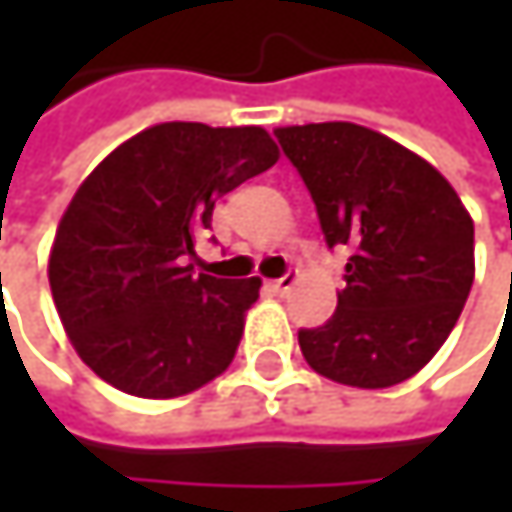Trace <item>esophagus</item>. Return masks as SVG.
Instances as JSON below:
<instances>
[{
  "label": "esophagus",
  "mask_w": 512,
  "mask_h": 512,
  "mask_svg": "<svg viewBox=\"0 0 512 512\" xmlns=\"http://www.w3.org/2000/svg\"><path fill=\"white\" fill-rule=\"evenodd\" d=\"M299 281V275L296 272H287V275H281V278H275V281H269V290L272 293H278V296H284V293H290L293 290V284Z\"/></svg>",
  "instance_id": "34e87169"
}]
</instances>
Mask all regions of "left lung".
Here are the masks:
<instances>
[{
	"label": "left lung",
	"mask_w": 512,
	"mask_h": 512,
	"mask_svg": "<svg viewBox=\"0 0 512 512\" xmlns=\"http://www.w3.org/2000/svg\"><path fill=\"white\" fill-rule=\"evenodd\" d=\"M305 180L326 246H347L332 320L299 329L305 361L353 388L415 376L457 326L474 281V222L454 186L418 154L367 127H278Z\"/></svg>",
	"instance_id": "1"
}]
</instances>
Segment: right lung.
<instances>
[{
    "label": "right lung",
    "mask_w": 512,
    "mask_h": 512,
    "mask_svg": "<svg viewBox=\"0 0 512 512\" xmlns=\"http://www.w3.org/2000/svg\"><path fill=\"white\" fill-rule=\"evenodd\" d=\"M275 162L263 127L171 121L82 180L55 231L50 287L70 344L100 379L168 400L231 364L260 278L195 272L189 257L216 201Z\"/></svg>",
    "instance_id": "add662e5"
}]
</instances>
